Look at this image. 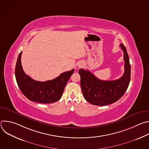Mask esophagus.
<instances>
[{"instance_id": "34e87169", "label": "esophagus", "mask_w": 149, "mask_h": 149, "mask_svg": "<svg viewBox=\"0 0 149 149\" xmlns=\"http://www.w3.org/2000/svg\"><path fill=\"white\" fill-rule=\"evenodd\" d=\"M82 63H79V64L78 65V67H82Z\"/></svg>"}]
</instances>
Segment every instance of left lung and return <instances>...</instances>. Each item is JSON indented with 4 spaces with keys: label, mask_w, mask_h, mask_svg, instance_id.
I'll list each match as a JSON object with an SVG mask.
<instances>
[{
    "label": "left lung",
    "mask_w": 149,
    "mask_h": 149,
    "mask_svg": "<svg viewBox=\"0 0 149 149\" xmlns=\"http://www.w3.org/2000/svg\"><path fill=\"white\" fill-rule=\"evenodd\" d=\"M120 47L124 60V73L120 78L103 81L97 78L88 70H79L83 96L90 104L99 106L112 104L118 101L127 91L130 81L131 67L125 47L122 44Z\"/></svg>",
    "instance_id": "left-lung-1"
}]
</instances>
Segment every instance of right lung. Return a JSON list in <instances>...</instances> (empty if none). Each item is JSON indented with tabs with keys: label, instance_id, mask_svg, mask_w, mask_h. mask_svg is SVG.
Instances as JSON below:
<instances>
[{
	"label": "right lung",
	"instance_id": "right-lung-1",
	"mask_svg": "<svg viewBox=\"0 0 149 149\" xmlns=\"http://www.w3.org/2000/svg\"><path fill=\"white\" fill-rule=\"evenodd\" d=\"M22 52H20L17 59L15 77L18 87L23 94L30 101L42 104H50L59 101L74 70L63 72L52 80L37 81L24 72L20 60Z\"/></svg>",
	"mask_w": 149,
	"mask_h": 149
}]
</instances>
